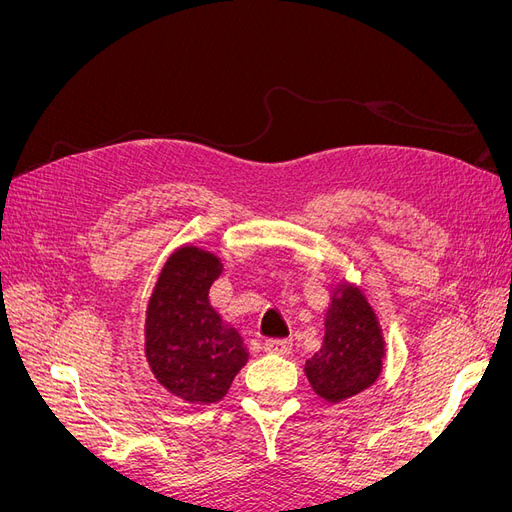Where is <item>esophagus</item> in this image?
Here are the masks:
<instances>
[{"instance_id": "1", "label": "esophagus", "mask_w": 512, "mask_h": 512, "mask_svg": "<svg viewBox=\"0 0 512 512\" xmlns=\"http://www.w3.org/2000/svg\"><path fill=\"white\" fill-rule=\"evenodd\" d=\"M290 342L288 339H267L265 342V350L269 352V354H280V356H286V354H290Z\"/></svg>"}]
</instances>
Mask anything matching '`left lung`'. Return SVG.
Here are the masks:
<instances>
[{"label":"left lung","instance_id":"obj_1","mask_svg":"<svg viewBox=\"0 0 512 512\" xmlns=\"http://www.w3.org/2000/svg\"><path fill=\"white\" fill-rule=\"evenodd\" d=\"M384 335L361 288L339 284L324 314L320 350L307 359L305 376L329 404L363 393L382 374Z\"/></svg>","mask_w":512,"mask_h":512}]
</instances>
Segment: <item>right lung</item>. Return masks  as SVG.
<instances>
[{
	"label": "right lung",
	"instance_id": "1",
	"mask_svg": "<svg viewBox=\"0 0 512 512\" xmlns=\"http://www.w3.org/2000/svg\"><path fill=\"white\" fill-rule=\"evenodd\" d=\"M222 260L183 245L168 256L145 318V356L153 376L185 404L220 401L247 363L243 339L209 303Z\"/></svg>",
	"mask_w": 512,
	"mask_h": 512
}]
</instances>
